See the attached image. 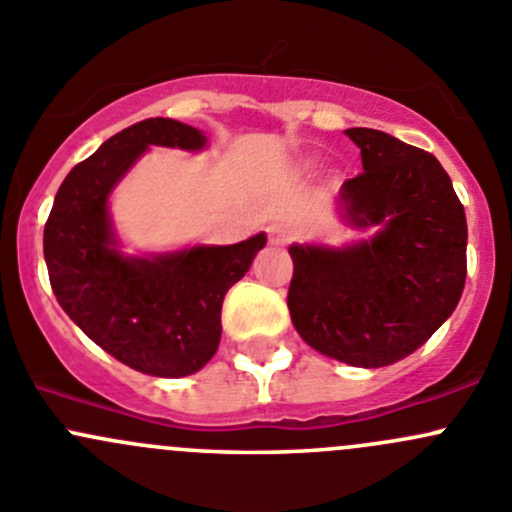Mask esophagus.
Here are the masks:
<instances>
[{"label": "esophagus", "instance_id": "1", "mask_svg": "<svg viewBox=\"0 0 512 512\" xmlns=\"http://www.w3.org/2000/svg\"><path fill=\"white\" fill-rule=\"evenodd\" d=\"M267 235H270V242L275 247H285L287 242L292 240V230H289V227L282 225V223H275V225L267 227Z\"/></svg>", "mask_w": 512, "mask_h": 512}]
</instances>
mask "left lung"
Here are the masks:
<instances>
[{"label":"left lung","instance_id":"8db88e82","mask_svg":"<svg viewBox=\"0 0 512 512\" xmlns=\"http://www.w3.org/2000/svg\"><path fill=\"white\" fill-rule=\"evenodd\" d=\"M359 175L342 185L354 225H384L347 250L289 247L287 307L299 337L352 366L414 354L451 317L466 285V213L428 151L374 128H349Z\"/></svg>","mask_w":512,"mask_h":512}]
</instances>
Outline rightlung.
I'll use <instances>...</instances> for the list:
<instances>
[{
  "mask_svg": "<svg viewBox=\"0 0 512 512\" xmlns=\"http://www.w3.org/2000/svg\"><path fill=\"white\" fill-rule=\"evenodd\" d=\"M148 146L198 151L205 136L173 118H146L71 168L44 225V260L61 309L103 352L141 374L178 379L218 352L225 292L267 237L133 260L113 250L106 198Z\"/></svg>",
  "mask_w": 512,
  "mask_h": 512,
  "instance_id": "right-lung-1",
  "label": "right lung"
}]
</instances>
